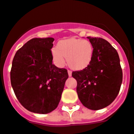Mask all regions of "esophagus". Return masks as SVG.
Instances as JSON below:
<instances>
[{
  "mask_svg": "<svg viewBox=\"0 0 134 134\" xmlns=\"http://www.w3.org/2000/svg\"><path fill=\"white\" fill-rule=\"evenodd\" d=\"M67 72H68V75H69V77H71V75H72V71L70 70H68L67 71Z\"/></svg>",
  "mask_w": 134,
  "mask_h": 134,
  "instance_id": "34e87169",
  "label": "esophagus"
}]
</instances>
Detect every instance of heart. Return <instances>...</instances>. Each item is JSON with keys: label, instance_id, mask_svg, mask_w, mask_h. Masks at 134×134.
<instances>
[{"label": "heart", "instance_id": "1", "mask_svg": "<svg viewBox=\"0 0 134 134\" xmlns=\"http://www.w3.org/2000/svg\"><path fill=\"white\" fill-rule=\"evenodd\" d=\"M93 52V46L89 41L71 38L59 41L57 48L52 50V55L55 64L58 67L65 65L66 58L71 68L82 70L91 63Z\"/></svg>", "mask_w": 134, "mask_h": 134}]
</instances>
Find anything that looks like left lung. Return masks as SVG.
I'll return each mask as SVG.
<instances>
[{"label":"left lung","mask_w":134,"mask_h":134,"mask_svg":"<svg viewBox=\"0 0 134 134\" xmlns=\"http://www.w3.org/2000/svg\"><path fill=\"white\" fill-rule=\"evenodd\" d=\"M93 46V57L88 67L73 71L77 81L78 98L93 110L107 107L117 97L122 80L120 58L116 50L105 39L88 37Z\"/></svg>","instance_id":"left-lung-1"}]
</instances>
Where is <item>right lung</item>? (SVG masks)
<instances>
[{
  "label": "right lung",
  "mask_w": 134,
  "mask_h": 134,
  "mask_svg": "<svg viewBox=\"0 0 134 134\" xmlns=\"http://www.w3.org/2000/svg\"><path fill=\"white\" fill-rule=\"evenodd\" d=\"M52 37L34 38L16 52L11 69V83L17 99L30 112L48 114L57 108L67 70L52 63Z\"/></svg>",
  "instance_id": "1"
}]
</instances>
